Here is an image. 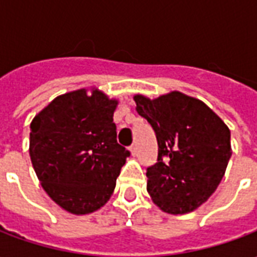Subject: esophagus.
I'll return each mask as SVG.
<instances>
[{
	"label": "esophagus",
	"mask_w": 257,
	"mask_h": 257,
	"mask_svg": "<svg viewBox=\"0 0 257 257\" xmlns=\"http://www.w3.org/2000/svg\"><path fill=\"white\" fill-rule=\"evenodd\" d=\"M131 153H132V156H136V154H138V146H132V147H131Z\"/></svg>",
	"instance_id": "1"
}]
</instances>
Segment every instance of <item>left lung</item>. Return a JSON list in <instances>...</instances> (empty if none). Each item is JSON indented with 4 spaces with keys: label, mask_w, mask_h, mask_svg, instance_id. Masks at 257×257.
Wrapping results in <instances>:
<instances>
[{
    "label": "left lung",
    "mask_w": 257,
    "mask_h": 257,
    "mask_svg": "<svg viewBox=\"0 0 257 257\" xmlns=\"http://www.w3.org/2000/svg\"><path fill=\"white\" fill-rule=\"evenodd\" d=\"M136 111L154 129L157 164L147 169V193L171 215L195 210L215 193L232 154L230 129L204 101L179 90L150 99L135 95Z\"/></svg>",
    "instance_id": "obj_1"
}]
</instances>
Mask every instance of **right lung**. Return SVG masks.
Segmentation results:
<instances>
[{
  "mask_svg": "<svg viewBox=\"0 0 257 257\" xmlns=\"http://www.w3.org/2000/svg\"><path fill=\"white\" fill-rule=\"evenodd\" d=\"M117 99L92 86L55 97L30 123V158L42 189L73 215L100 209L129 153L117 143Z\"/></svg>",
  "mask_w": 257,
  "mask_h": 257,
  "instance_id": "obj_1",
  "label": "right lung"
}]
</instances>
